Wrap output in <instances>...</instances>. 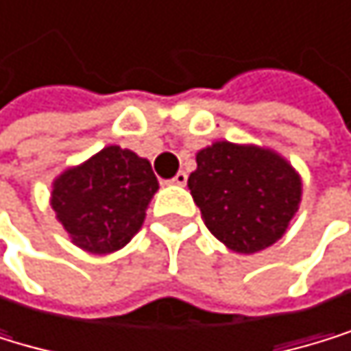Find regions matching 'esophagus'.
I'll use <instances>...</instances> for the list:
<instances>
[{
  "mask_svg": "<svg viewBox=\"0 0 351 351\" xmlns=\"http://www.w3.org/2000/svg\"><path fill=\"white\" fill-rule=\"evenodd\" d=\"M170 183H172V185H185V183H187V174H185L183 170L177 172V174H174V177L170 179Z\"/></svg>",
  "mask_w": 351,
  "mask_h": 351,
  "instance_id": "obj_1",
  "label": "esophagus"
}]
</instances>
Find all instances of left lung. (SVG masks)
I'll return each mask as SVG.
<instances>
[{
  "instance_id": "obj_1",
  "label": "left lung",
  "mask_w": 351,
  "mask_h": 351,
  "mask_svg": "<svg viewBox=\"0 0 351 351\" xmlns=\"http://www.w3.org/2000/svg\"><path fill=\"white\" fill-rule=\"evenodd\" d=\"M187 185L210 234L239 254L277 243L300 202V179L277 153L215 143L196 155Z\"/></svg>"
}]
</instances>
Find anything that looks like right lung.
Masks as SVG:
<instances>
[{
  "instance_id": "right-lung-1",
  "label": "right lung",
  "mask_w": 351,
  "mask_h": 351,
  "mask_svg": "<svg viewBox=\"0 0 351 351\" xmlns=\"http://www.w3.org/2000/svg\"><path fill=\"white\" fill-rule=\"evenodd\" d=\"M158 179L151 164L121 147H106L53 183L51 204L72 243L91 254H110L132 241Z\"/></svg>"
}]
</instances>
